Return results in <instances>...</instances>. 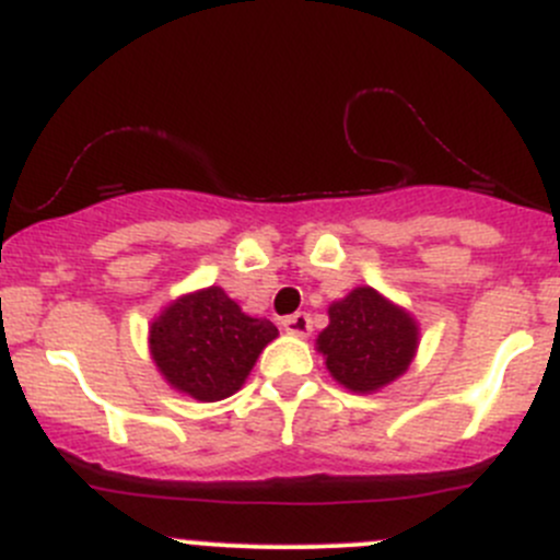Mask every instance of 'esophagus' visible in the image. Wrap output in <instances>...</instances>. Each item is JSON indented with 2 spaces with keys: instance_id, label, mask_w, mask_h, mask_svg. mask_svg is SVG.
<instances>
[{
  "instance_id": "obj_1",
  "label": "esophagus",
  "mask_w": 560,
  "mask_h": 560,
  "mask_svg": "<svg viewBox=\"0 0 560 560\" xmlns=\"http://www.w3.org/2000/svg\"><path fill=\"white\" fill-rule=\"evenodd\" d=\"M281 325H284V330L290 332V336H308L312 332V316L306 312H295L290 316H284L281 319Z\"/></svg>"
}]
</instances>
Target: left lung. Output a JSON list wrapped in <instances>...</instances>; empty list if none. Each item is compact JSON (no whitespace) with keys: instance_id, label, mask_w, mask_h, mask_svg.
<instances>
[{"instance_id":"1","label":"left lung","mask_w":560,"mask_h":560,"mask_svg":"<svg viewBox=\"0 0 560 560\" xmlns=\"http://www.w3.org/2000/svg\"><path fill=\"white\" fill-rule=\"evenodd\" d=\"M332 380L371 393L398 380L417 349V325L371 287H358L330 306V325L316 338Z\"/></svg>"}]
</instances>
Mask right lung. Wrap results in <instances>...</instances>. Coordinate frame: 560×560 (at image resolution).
Instances as JSON below:
<instances>
[{"label": "right lung", "mask_w": 560, "mask_h": 560, "mask_svg": "<svg viewBox=\"0 0 560 560\" xmlns=\"http://www.w3.org/2000/svg\"><path fill=\"white\" fill-rule=\"evenodd\" d=\"M276 336L273 322L246 316L224 290L208 287L175 301L151 325V354L175 389L211 404L241 389Z\"/></svg>", "instance_id": "add662e5"}]
</instances>
